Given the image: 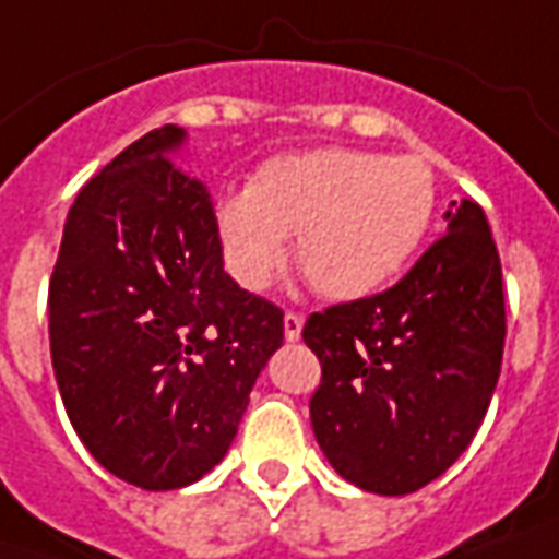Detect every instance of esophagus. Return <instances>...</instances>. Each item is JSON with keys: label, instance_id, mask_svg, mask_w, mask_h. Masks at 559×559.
<instances>
[{"label": "esophagus", "instance_id": "obj_1", "mask_svg": "<svg viewBox=\"0 0 559 559\" xmlns=\"http://www.w3.org/2000/svg\"><path fill=\"white\" fill-rule=\"evenodd\" d=\"M302 323H306V320H302V314L287 311V314H284V338H287V342H296V338L302 335Z\"/></svg>", "mask_w": 559, "mask_h": 559}]
</instances>
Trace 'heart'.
Returning a JSON list of instances; mask_svg holds the SVG:
<instances>
[{
  "instance_id": "1",
  "label": "heart",
  "mask_w": 559,
  "mask_h": 559,
  "mask_svg": "<svg viewBox=\"0 0 559 559\" xmlns=\"http://www.w3.org/2000/svg\"><path fill=\"white\" fill-rule=\"evenodd\" d=\"M432 214L436 178L424 159L323 147L269 159L214 217L241 287L266 290L296 236V266L320 296L360 299L415 257Z\"/></svg>"
}]
</instances>
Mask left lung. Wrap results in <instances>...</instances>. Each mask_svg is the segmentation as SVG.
Instances as JSON below:
<instances>
[{"instance_id":"left-lung-1","label":"left lung","mask_w":559,"mask_h":559,"mask_svg":"<svg viewBox=\"0 0 559 559\" xmlns=\"http://www.w3.org/2000/svg\"><path fill=\"white\" fill-rule=\"evenodd\" d=\"M448 233L390 290L306 320L320 388L311 427L345 481L405 497L469 448L497 390L506 296L484 209L451 202Z\"/></svg>"}]
</instances>
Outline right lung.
<instances>
[{
	"label": "right lung",
	"mask_w": 559,
	"mask_h": 559,
	"mask_svg": "<svg viewBox=\"0 0 559 559\" xmlns=\"http://www.w3.org/2000/svg\"><path fill=\"white\" fill-rule=\"evenodd\" d=\"M151 130L81 187L50 275V360L78 439L142 490H178L229 451L284 311L224 272L209 190Z\"/></svg>",
	"instance_id": "right-lung-1"
}]
</instances>
